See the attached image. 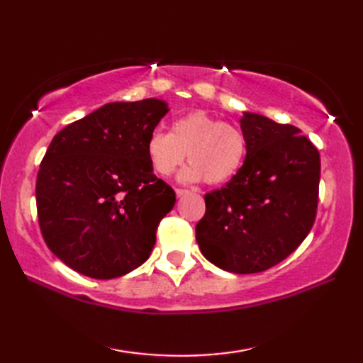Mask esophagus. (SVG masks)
<instances>
[{"mask_svg":"<svg viewBox=\"0 0 363 363\" xmlns=\"http://www.w3.org/2000/svg\"><path fill=\"white\" fill-rule=\"evenodd\" d=\"M189 194V190H186V189H176V196L177 198H182L184 195H187Z\"/></svg>","mask_w":363,"mask_h":363,"instance_id":"esophagus-1","label":"esophagus"}]
</instances>
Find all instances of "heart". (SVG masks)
<instances>
[{"label":"heart","instance_id":"heart-1","mask_svg":"<svg viewBox=\"0 0 363 363\" xmlns=\"http://www.w3.org/2000/svg\"><path fill=\"white\" fill-rule=\"evenodd\" d=\"M248 151L246 135L240 128L225 123L203 111L177 118L169 133H152L146 152L152 169L169 176L179 167L186 152L190 164L184 168L181 179L221 184L240 172Z\"/></svg>","mask_w":363,"mask_h":363}]
</instances>
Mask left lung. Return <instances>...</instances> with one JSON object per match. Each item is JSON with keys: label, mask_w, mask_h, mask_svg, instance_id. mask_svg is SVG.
Instances as JSON below:
<instances>
[{"label": "left lung", "mask_w": 363, "mask_h": 363, "mask_svg": "<svg viewBox=\"0 0 363 363\" xmlns=\"http://www.w3.org/2000/svg\"><path fill=\"white\" fill-rule=\"evenodd\" d=\"M248 151L220 190L204 196L196 225L203 256L237 274L260 273L303 243L318 206L320 152L301 129L243 112Z\"/></svg>", "instance_id": "left-lung-1"}]
</instances>
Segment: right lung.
Instances as JSON below:
<instances>
[{
    "label": "right lung",
    "mask_w": 363,
    "mask_h": 363,
    "mask_svg": "<svg viewBox=\"0 0 363 363\" xmlns=\"http://www.w3.org/2000/svg\"><path fill=\"white\" fill-rule=\"evenodd\" d=\"M157 98L107 103L54 135L35 184L51 252L84 276L113 279L150 257L174 190L152 173L146 143L165 117Z\"/></svg>",
    "instance_id": "add662e5"
}]
</instances>
